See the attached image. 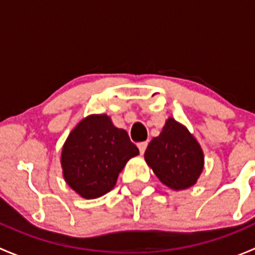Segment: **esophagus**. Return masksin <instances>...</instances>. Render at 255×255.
Masks as SVG:
<instances>
[{"mask_svg": "<svg viewBox=\"0 0 255 255\" xmlns=\"http://www.w3.org/2000/svg\"><path fill=\"white\" fill-rule=\"evenodd\" d=\"M146 145H148V143H146V142H140V143H138V148H139L140 154H143L144 151H145Z\"/></svg>", "mask_w": 255, "mask_h": 255, "instance_id": "esophagus-1", "label": "esophagus"}]
</instances>
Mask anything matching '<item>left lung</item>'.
<instances>
[{
    "label": "left lung",
    "mask_w": 255,
    "mask_h": 255,
    "mask_svg": "<svg viewBox=\"0 0 255 255\" xmlns=\"http://www.w3.org/2000/svg\"><path fill=\"white\" fill-rule=\"evenodd\" d=\"M144 159L156 177L173 190L196 184L204 169V151L185 126L168 118L160 134L148 144Z\"/></svg>",
    "instance_id": "obj_1"
}]
</instances>
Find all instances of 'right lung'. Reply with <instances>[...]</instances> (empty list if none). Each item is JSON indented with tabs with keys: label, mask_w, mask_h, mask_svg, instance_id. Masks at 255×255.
<instances>
[{
	"label": "right lung",
	"mask_w": 255,
	"mask_h": 255,
	"mask_svg": "<svg viewBox=\"0 0 255 255\" xmlns=\"http://www.w3.org/2000/svg\"><path fill=\"white\" fill-rule=\"evenodd\" d=\"M139 150L107 115H91L70 132L61 150L63 175L84 199L111 191L126 163Z\"/></svg>",
	"instance_id": "right-lung-1"
}]
</instances>
